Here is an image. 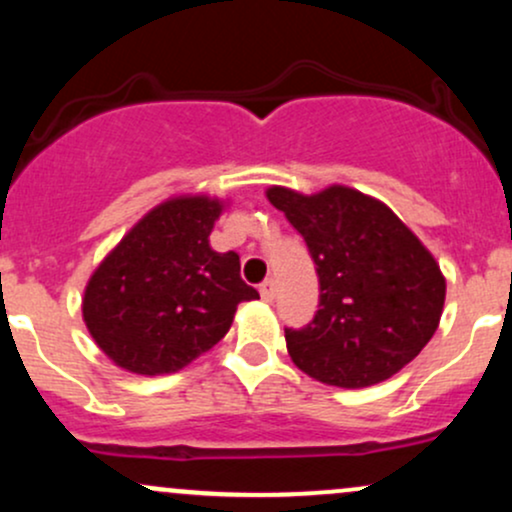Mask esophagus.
I'll use <instances>...</instances> for the list:
<instances>
[{
    "label": "esophagus",
    "instance_id": "obj_1",
    "mask_svg": "<svg viewBox=\"0 0 512 512\" xmlns=\"http://www.w3.org/2000/svg\"><path fill=\"white\" fill-rule=\"evenodd\" d=\"M260 296H262V301H267V303H272V301H274V298H276V284H274V279L262 281V286H260Z\"/></svg>",
    "mask_w": 512,
    "mask_h": 512
}]
</instances>
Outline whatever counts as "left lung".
I'll list each match as a JSON object with an SVG mask.
<instances>
[{
  "mask_svg": "<svg viewBox=\"0 0 512 512\" xmlns=\"http://www.w3.org/2000/svg\"><path fill=\"white\" fill-rule=\"evenodd\" d=\"M267 199L301 233L320 276L308 327L286 330L291 361L325 385H378L438 330L445 276L431 250L380 199L346 185L315 195L272 185Z\"/></svg>",
  "mask_w": 512,
  "mask_h": 512,
  "instance_id": "1",
  "label": "left lung"
}]
</instances>
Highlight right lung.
<instances>
[{
  "instance_id": "right-lung-1",
  "label": "right lung",
  "mask_w": 512,
  "mask_h": 512,
  "mask_svg": "<svg viewBox=\"0 0 512 512\" xmlns=\"http://www.w3.org/2000/svg\"><path fill=\"white\" fill-rule=\"evenodd\" d=\"M226 199L178 195L134 223L88 279L81 315L115 366L168 375L231 330L238 303L260 298L240 279L236 252L211 250Z\"/></svg>"
}]
</instances>
